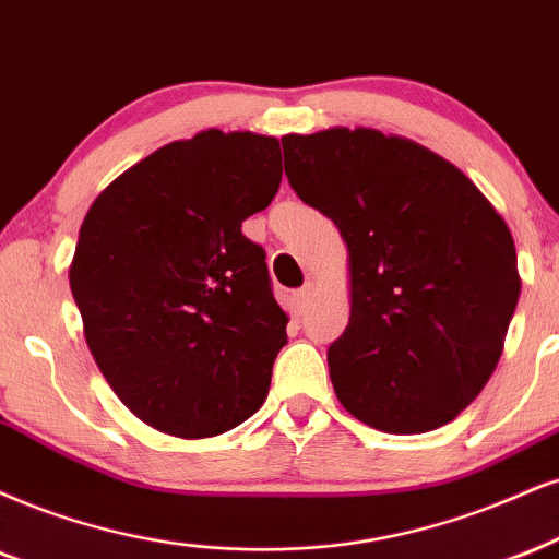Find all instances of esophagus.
<instances>
[{"label":"esophagus","mask_w":559,"mask_h":559,"mask_svg":"<svg viewBox=\"0 0 559 559\" xmlns=\"http://www.w3.org/2000/svg\"><path fill=\"white\" fill-rule=\"evenodd\" d=\"M311 295H313V287L311 285H302L298 293H295V308H298V311H302V308L308 306V302H311Z\"/></svg>","instance_id":"esophagus-1"}]
</instances>
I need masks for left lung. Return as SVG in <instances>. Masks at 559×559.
<instances>
[{
	"label": "left lung",
	"instance_id": "obj_1",
	"mask_svg": "<svg viewBox=\"0 0 559 559\" xmlns=\"http://www.w3.org/2000/svg\"><path fill=\"white\" fill-rule=\"evenodd\" d=\"M282 150L295 194L347 246L336 399L394 436L448 425L502 355L521 295L511 227L464 170L406 136L332 127L282 136Z\"/></svg>",
	"mask_w": 559,
	"mask_h": 559
}]
</instances>
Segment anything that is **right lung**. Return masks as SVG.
<instances>
[{"label": "right lung", "mask_w": 559, "mask_h": 559, "mask_svg": "<svg viewBox=\"0 0 559 559\" xmlns=\"http://www.w3.org/2000/svg\"><path fill=\"white\" fill-rule=\"evenodd\" d=\"M280 181L277 136L206 129L90 204L69 287L95 365L144 425L212 438L264 404L290 319L240 225Z\"/></svg>", "instance_id": "add662e5"}]
</instances>
